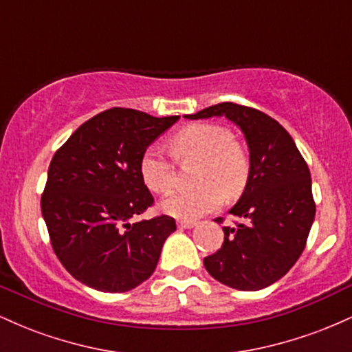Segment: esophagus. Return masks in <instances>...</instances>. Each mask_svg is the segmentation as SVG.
<instances>
[{
	"label": "esophagus",
	"mask_w": 352,
	"mask_h": 352,
	"mask_svg": "<svg viewBox=\"0 0 352 352\" xmlns=\"http://www.w3.org/2000/svg\"><path fill=\"white\" fill-rule=\"evenodd\" d=\"M177 225H179V228H193L197 223L193 220H179Z\"/></svg>",
	"instance_id": "1"
}]
</instances>
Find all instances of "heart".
I'll list each match as a JSON object with an SVG mask.
<instances>
[{
  "mask_svg": "<svg viewBox=\"0 0 352 352\" xmlns=\"http://www.w3.org/2000/svg\"><path fill=\"white\" fill-rule=\"evenodd\" d=\"M168 148L179 164L197 162L193 182L200 187L168 195L160 208L180 220H197L221 205L223 193L236 197L250 175L248 153L232 132L215 124H193L168 140ZM144 184L155 193H168L175 185V168L162 151L148 147L140 159Z\"/></svg>",
  "mask_w": 352,
  "mask_h": 352,
  "instance_id": "obj_1",
  "label": "heart"
}]
</instances>
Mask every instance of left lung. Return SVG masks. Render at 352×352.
I'll list each match as a JSON object with an SVG mask.
<instances>
[{
  "label": "left lung",
  "instance_id": "left-lung-1",
  "mask_svg": "<svg viewBox=\"0 0 352 352\" xmlns=\"http://www.w3.org/2000/svg\"><path fill=\"white\" fill-rule=\"evenodd\" d=\"M221 116L243 132L250 175L230 210L241 221L233 228L223 227V245L204 265L230 288L258 292L285 276L305 250L316 213L311 173L292 135L265 112L221 102L187 119ZM217 221L221 223V218Z\"/></svg>",
  "mask_w": 352,
  "mask_h": 352
}]
</instances>
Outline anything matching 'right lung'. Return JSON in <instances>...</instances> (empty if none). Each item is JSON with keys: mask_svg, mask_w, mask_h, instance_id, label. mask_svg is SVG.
<instances>
[{"mask_svg": "<svg viewBox=\"0 0 352 352\" xmlns=\"http://www.w3.org/2000/svg\"><path fill=\"white\" fill-rule=\"evenodd\" d=\"M179 119L107 109L80 125L52 157L43 218L56 256L89 288L124 293L155 272L175 220H131L153 204L140 159Z\"/></svg>", "mask_w": 352, "mask_h": 352, "instance_id": "add662e5", "label": "right lung"}]
</instances>
